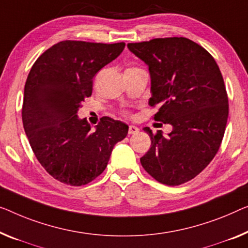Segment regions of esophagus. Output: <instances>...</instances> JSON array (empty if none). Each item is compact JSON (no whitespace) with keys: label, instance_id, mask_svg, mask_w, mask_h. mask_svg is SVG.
Masks as SVG:
<instances>
[{"label":"esophagus","instance_id":"1","mask_svg":"<svg viewBox=\"0 0 248 248\" xmlns=\"http://www.w3.org/2000/svg\"><path fill=\"white\" fill-rule=\"evenodd\" d=\"M129 135H136V134H138L139 132V128L138 127H136V125H134V124H131V125H129Z\"/></svg>","mask_w":248,"mask_h":248}]
</instances>
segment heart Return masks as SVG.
<instances>
[{
  "mask_svg": "<svg viewBox=\"0 0 248 248\" xmlns=\"http://www.w3.org/2000/svg\"><path fill=\"white\" fill-rule=\"evenodd\" d=\"M124 114H125V116H128V112H124Z\"/></svg>",
  "mask_w": 248,
  "mask_h": 248,
  "instance_id": "heart-1",
  "label": "heart"
}]
</instances>
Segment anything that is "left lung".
Instances as JSON below:
<instances>
[{"label": "left lung", "instance_id": "1", "mask_svg": "<svg viewBox=\"0 0 248 248\" xmlns=\"http://www.w3.org/2000/svg\"><path fill=\"white\" fill-rule=\"evenodd\" d=\"M128 47L149 68V105L159 108L154 119L172 125L167 137L143 128L151 147L140 162L164 185L189 182L216 156L226 128L228 97L218 65L186 38L153 39Z\"/></svg>", "mask_w": 248, "mask_h": 248}]
</instances>
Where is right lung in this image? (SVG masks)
<instances>
[{
	"instance_id": "obj_1",
	"label": "right lung",
	"mask_w": 248,
	"mask_h": 248,
	"mask_svg": "<svg viewBox=\"0 0 248 248\" xmlns=\"http://www.w3.org/2000/svg\"><path fill=\"white\" fill-rule=\"evenodd\" d=\"M124 46L65 40L43 52L30 70L22 106L24 131L36 159L59 182L91 183L128 135L129 127L119 120L103 117L92 131L77 114L92 93L93 77Z\"/></svg>"
}]
</instances>
